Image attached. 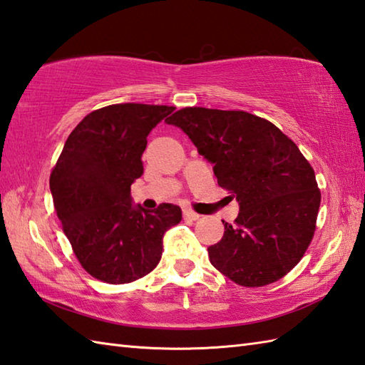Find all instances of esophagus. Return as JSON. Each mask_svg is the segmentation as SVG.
Segmentation results:
<instances>
[{
    "instance_id": "obj_1",
    "label": "esophagus",
    "mask_w": 365,
    "mask_h": 365,
    "mask_svg": "<svg viewBox=\"0 0 365 365\" xmlns=\"http://www.w3.org/2000/svg\"><path fill=\"white\" fill-rule=\"evenodd\" d=\"M183 218L187 220V221H197L200 218V215L196 213V212H192V210H188V208H185V210H183Z\"/></svg>"
}]
</instances>
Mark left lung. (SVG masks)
Here are the masks:
<instances>
[{
	"instance_id": "1",
	"label": "left lung",
	"mask_w": 365,
	"mask_h": 365,
	"mask_svg": "<svg viewBox=\"0 0 365 365\" xmlns=\"http://www.w3.org/2000/svg\"><path fill=\"white\" fill-rule=\"evenodd\" d=\"M213 163L240 213L208 247L212 265L243 287H263L298 265L314 238L322 192L315 173L274 123L240 110L188 106L166 119Z\"/></svg>"
}]
</instances>
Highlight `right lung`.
Masks as SVG:
<instances>
[{
  "instance_id": "add662e5",
  "label": "right lung",
  "mask_w": 365,
  "mask_h": 365,
  "mask_svg": "<svg viewBox=\"0 0 365 365\" xmlns=\"http://www.w3.org/2000/svg\"><path fill=\"white\" fill-rule=\"evenodd\" d=\"M175 110L115 103L89 113L68 135L50 175L58 218L76 259L106 284H128L158 265L163 235L182 220L180 207L144 210L130 188L143 175L147 135Z\"/></svg>"
}]
</instances>
